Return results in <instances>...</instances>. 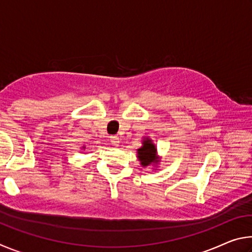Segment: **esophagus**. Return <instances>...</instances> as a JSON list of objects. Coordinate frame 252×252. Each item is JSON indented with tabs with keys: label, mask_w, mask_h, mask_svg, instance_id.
Returning <instances> with one entry per match:
<instances>
[{
	"label": "esophagus",
	"mask_w": 252,
	"mask_h": 252,
	"mask_svg": "<svg viewBox=\"0 0 252 252\" xmlns=\"http://www.w3.org/2000/svg\"><path fill=\"white\" fill-rule=\"evenodd\" d=\"M110 140H111V143H112L113 146H118V144L120 143V139H119L118 135H112Z\"/></svg>",
	"instance_id": "34e87169"
}]
</instances>
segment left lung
I'll use <instances>...</instances> for the list:
<instances>
[{
	"mask_svg": "<svg viewBox=\"0 0 252 252\" xmlns=\"http://www.w3.org/2000/svg\"><path fill=\"white\" fill-rule=\"evenodd\" d=\"M143 146L138 149V159L141 162L142 167H148L150 164H157L159 162L157 156V148L152 140L146 138L142 141Z\"/></svg>",
	"mask_w": 252,
	"mask_h": 252,
	"instance_id": "obj_1",
	"label": "left lung"
}]
</instances>
